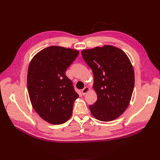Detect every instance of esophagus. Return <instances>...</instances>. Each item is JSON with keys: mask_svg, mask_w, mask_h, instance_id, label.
<instances>
[{"mask_svg": "<svg viewBox=\"0 0 160 160\" xmlns=\"http://www.w3.org/2000/svg\"><path fill=\"white\" fill-rule=\"evenodd\" d=\"M89 88L88 87H85V88H84L83 89L81 90L82 94H83V95H85L86 93H87L89 92Z\"/></svg>", "mask_w": 160, "mask_h": 160, "instance_id": "1", "label": "esophagus"}]
</instances>
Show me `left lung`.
<instances>
[{"mask_svg":"<svg viewBox=\"0 0 160 160\" xmlns=\"http://www.w3.org/2000/svg\"><path fill=\"white\" fill-rule=\"evenodd\" d=\"M92 68L98 100L89 106L91 113L101 121H112L126 110L135 84L130 60L122 50L106 45L81 52Z\"/></svg>","mask_w":160,"mask_h":160,"instance_id":"obj_1","label":"left lung"}]
</instances>
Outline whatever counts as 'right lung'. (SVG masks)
Returning <instances> with one entry per match:
<instances>
[{
    "label": "right lung",
    "instance_id": "obj_1",
    "mask_svg": "<svg viewBox=\"0 0 160 160\" xmlns=\"http://www.w3.org/2000/svg\"><path fill=\"white\" fill-rule=\"evenodd\" d=\"M79 51L50 46L33 58L28 72V89L33 109L53 124L67 122L79 95L67 77V68L78 57Z\"/></svg>",
    "mask_w": 160,
    "mask_h": 160
}]
</instances>
